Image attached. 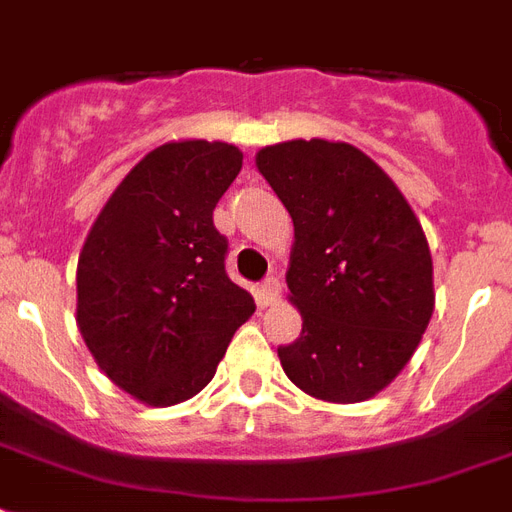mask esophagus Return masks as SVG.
Masks as SVG:
<instances>
[{
    "label": "esophagus",
    "mask_w": 512,
    "mask_h": 512,
    "mask_svg": "<svg viewBox=\"0 0 512 512\" xmlns=\"http://www.w3.org/2000/svg\"><path fill=\"white\" fill-rule=\"evenodd\" d=\"M281 295V284L276 276H268V279L260 284V289H257V303L263 305V308H268V305H273L276 300H279Z\"/></svg>",
    "instance_id": "esophagus-1"
}]
</instances>
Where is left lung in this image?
Listing matches in <instances>:
<instances>
[{"label":"left lung","instance_id":"1","mask_svg":"<svg viewBox=\"0 0 512 512\" xmlns=\"http://www.w3.org/2000/svg\"><path fill=\"white\" fill-rule=\"evenodd\" d=\"M255 164L295 223L289 300L303 316L279 345L308 396L356 404L396 380L433 316V260L420 220L377 164L332 140H287Z\"/></svg>","mask_w":512,"mask_h":512}]
</instances>
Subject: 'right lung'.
Masks as SVG:
<instances>
[{
  "instance_id": "obj_1",
  "label": "right lung",
  "mask_w": 512,
  "mask_h": 512,
  "mask_svg": "<svg viewBox=\"0 0 512 512\" xmlns=\"http://www.w3.org/2000/svg\"><path fill=\"white\" fill-rule=\"evenodd\" d=\"M228 143L177 140L146 154L100 209L76 265V324L106 377L148 406L196 396L255 313L225 273L212 223L241 170Z\"/></svg>"
}]
</instances>
